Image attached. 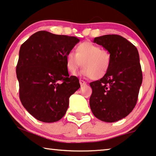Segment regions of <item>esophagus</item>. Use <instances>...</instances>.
<instances>
[{"label": "esophagus", "mask_w": 156, "mask_h": 156, "mask_svg": "<svg viewBox=\"0 0 156 156\" xmlns=\"http://www.w3.org/2000/svg\"><path fill=\"white\" fill-rule=\"evenodd\" d=\"M79 82H80V86H84L87 84V83L86 81H84V80H80Z\"/></svg>", "instance_id": "esophagus-1"}]
</instances>
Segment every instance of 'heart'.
I'll list each match as a JSON object with an SVG mask.
<instances>
[{"label": "heart", "instance_id": "heart-1", "mask_svg": "<svg viewBox=\"0 0 156 156\" xmlns=\"http://www.w3.org/2000/svg\"><path fill=\"white\" fill-rule=\"evenodd\" d=\"M66 68L70 73H75L80 66V74L93 80L103 78L108 71L111 55L108 51L90 41L80 43L76 48V53L70 51L66 55Z\"/></svg>", "mask_w": 156, "mask_h": 156}]
</instances>
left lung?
<instances>
[{
    "instance_id": "8db88e82",
    "label": "left lung",
    "mask_w": 156,
    "mask_h": 156,
    "mask_svg": "<svg viewBox=\"0 0 156 156\" xmlns=\"http://www.w3.org/2000/svg\"><path fill=\"white\" fill-rule=\"evenodd\" d=\"M93 43L109 51L111 63L103 78L90 83V107L99 120L113 123L126 117L136 105L143 80L138 51L118 35L97 37Z\"/></svg>"
}]
</instances>
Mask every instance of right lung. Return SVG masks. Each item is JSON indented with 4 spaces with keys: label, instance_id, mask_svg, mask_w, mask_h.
I'll use <instances>...</instances> for the list:
<instances>
[{
    "label": "right lung",
    "instance_id": "obj_1",
    "mask_svg": "<svg viewBox=\"0 0 156 156\" xmlns=\"http://www.w3.org/2000/svg\"><path fill=\"white\" fill-rule=\"evenodd\" d=\"M79 39L41 30L23 43L16 66L19 95L30 115L44 123L61 120L69 98L80 88L79 80L69 76L66 55Z\"/></svg>",
    "mask_w": 156,
    "mask_h": 156
}]
</instances>
